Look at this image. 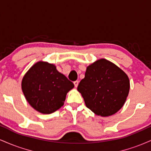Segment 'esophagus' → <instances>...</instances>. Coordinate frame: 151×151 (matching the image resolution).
I'll use <instances>...</instances> for the list:
<instances>
[{
    "mask_svg": "<svg viewBox=\"0 0 151 151\" xmlns=\"http://www.w3.org/2000/svg\"><path fill=\"white\" fill-rule=\"evenodd\" d=\"M74 86H75V87H77L78 84H79V81H74Z\"/></svg>",
    "mask_w": 151,
    "mask_h": 151,
    "instance_id": "obj_1",
    "label": "esophagus"
}]
</instances>
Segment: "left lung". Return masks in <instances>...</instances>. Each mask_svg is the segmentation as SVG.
Segmentation results:
<instances>
[{
    "instance_id": "obj_1",
    "label": "left lung",
    "mask_w": 151,
    "mask_h": 151,
    "mask_svg": "<svg viewBox=\"0 0 151 151\" xmlns=\"http://www.w3.org/2000/svg\"><path fill=\"white\" fill-rule=\"evenodd\" d=\"M130 82L124 71L112 62L101 59L86 68L77 90L88 109L96 115L109 116L125 103Z\"/></svg>"
}]
</instances>
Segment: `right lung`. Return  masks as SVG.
<instances>
[{"mask_svg":"<svg viewBox=\"0 0 151 151\" xmlns=\"http://www.w3.org/2000/svg\"><path fill=\"white\" fill-rule=\"evenodd\" d=\"M74 86L55 65L44 62L32 66L22 81V89L27 102L37 111L46 114L62 106L67 93Z\"/></svg>","mask_w":151,"mask_h":151,"instance_id":"right-lung-1","label":"right lung"}]
</instances>
